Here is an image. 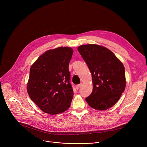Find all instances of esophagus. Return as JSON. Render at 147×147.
<instances>
[{"mask_svg": "<svg viewBox=\"0 0 147 147\" xmlns=\"http://www.w3.org/2000/svg\"><path fill=\"white\" fill-rule=\"evenodd\" d=\"M81 86H82V84H78V85L76 86V89H77V90H79V89L81 87Z\"/></svg>", "mask_w": 147, "mask_h": 147, "instance_id": "34e87169", "label": "esophagus"}]
</instances>
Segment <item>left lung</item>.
Here are the masks:
<instances>
[{
	"mask_svg": "<svg viewBox=\"0 0 147 147\" xmlns=\"http://www.w3.org/2000/svg\"><path fill=\"white\" fill-rule=\"evenodd\" d=\"M92 75L93 90L86 98L89 105L103 111L112 107L124 92L125 69L122 63L108 48L95 44L77 48Z\"/></svg>",
	"mask_w": 147,
	"mask_h": 147,
	"instance_id": "left-lung-1",
	"label": "left lung"
}]
</instances>
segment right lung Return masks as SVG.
Segmentation results:
<instances>
[{"label":"right lung","mask_w":147,"mask_h":147,"mask_svg":"<svg viewBox=\"0 0 147 147\" xmlns=\"http://www.w3.org/2000/svg\"><path fill=\"white\" fill-rule=\"evenodd\" d=\"M73 51L69 47L49 50L31 66L27 92L44 112L57 115L67 110L73 96L69 65Z\"/></svg>","instance_id":"obj_1"}]
</instances>
